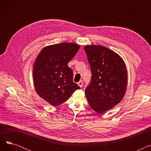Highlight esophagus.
<instances>
[{"label":"esophagus","mask_w":151,"mask_h":151,"mask_svg":"<svg viewBox=\"0 0 151 151\" xmlns=\"http://www.w3.org/2000/svg\"><path fill=\"white\" fill-rule=\"evenodd\" d=\"M78 84L79 86L80 87V88H82L83 86V81L81 80V81H79V82L78 83Z\"/></svg>","instance_id":"1"}]
</instances>
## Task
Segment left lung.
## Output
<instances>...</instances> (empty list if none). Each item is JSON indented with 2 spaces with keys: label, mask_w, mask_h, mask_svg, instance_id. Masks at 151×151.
<instances>
[{
  "label": "left lung",
  "mask_w": 151,
  "mask_h": 151,
  "mask_svg": "<svg viewBox=\"0 0 151 151\" xmlns=\"http://www.w3.org/2000/svg\"><path fill=\"white\" fill-rule=\"evenodd\" d=\"M92 78L85 90L90 106L98 113L113 108L124 98L127 86V71L119 55L99 45L84 46Z\"/></svg>",
  "instance_id": "obj_1"
}]
</instances>
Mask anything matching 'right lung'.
Returning <instances> with one entry per match:
<instances>
[{"mask_svg":"<svg viewBox=\"0 0 151 151\" xmlns=\"http://www.w3.org/2000/svg\"><path fill=\"white\" fill-rule=\"evenodd\" d=\"M73 43L45 47L34 62L33 80L38 96L53 106L66 101L80 87L73 81V71L68 66L80 49Z\"/></svg>","mask_w":151,"mask_h":151,"instance_id":"1","label":"right lung"}]
</instances>
